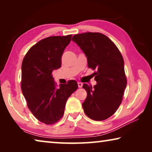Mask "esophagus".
I'll list each match as a JSON object with an SVG mask.
<instances>
[{
    "label": "esophagus",
    "mask_w": 152,
    "mask_h": 152,
    "mask_svg": "<svg viewBox=\"0 0 152 152\" xmlns=\"http://www.w3.org/2000/svg\"><path fill=\"white\" fill-rule=\"evenodd\" d=\"M83 85V84L81 83V82H78V88H81V87Z\"/></svg>",
    "instance_id": "esophagus-1"
}]
</instances>
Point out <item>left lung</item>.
<instances>
[{
  "instance_id": "8db88e82",
  "label": "left lung",
  "mask_w": 152,
  "mask_h": 152,
  "mask_svg": "<svg viewBox=\"0 0 152 152\" xmlns=\"http://www.w3.org/2000/svg\"><path fill=\"white\" fill-rule=\"evenodd\" d=\"M72 41L86 55L88 66L97 84H84L87 96L82 103L84 111L91 119L102 121L114 114L121 103L127 86L124 60L117 46L101 33L88 32L74 35Z\"/></svg>"
}]
</instances>
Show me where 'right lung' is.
Segmentation results:
<instances>
[{
	"instance_id": "add662e5",
	"label": "right lung",
	"mask_w": 152,
	"mask_h": 152,
	"mask_svg": "<svg viewBox=\"0 0 152 152\" xmlns=\"http://www.w3.org/2000/svg\"><path fill=\"white\" fill-rule=\"evenodd\" d=\"M72 35L52 36L38 42L29 49L21 66V91L27 107L35 118L47 125L62 117L67 100L78 88L76 81L56 88L53 70L60 68L61 56Z\"/></svg>"
}]
</instances>
